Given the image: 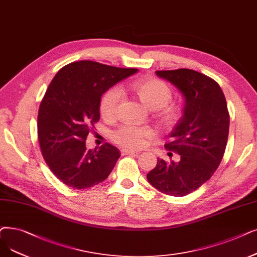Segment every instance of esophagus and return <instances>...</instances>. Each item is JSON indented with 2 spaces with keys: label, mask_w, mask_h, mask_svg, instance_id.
<instances>
[{
  "label": "esophagus",
  "mask_w": 257,
  "mask_h": 257,
  "mask_svg": "<svg viewBox=\"0 0 257 257\" xmlns=\"http://www.w3.org/2000/svg\"><path fill=\"white\" fill-rule=\"evenodd\" d=\"M120 154L121 155H138L139 152L138 151H135V150H130V149H121L120 150Z\"/></svg>",
  "instance_id": "esophagus-1"
}]
</instances>
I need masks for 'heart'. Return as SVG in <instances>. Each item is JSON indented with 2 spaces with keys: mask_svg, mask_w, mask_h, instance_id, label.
Wrapping results in <instances>:
<instances>
[{
  "mask_svg": "<svg viewBox=\"0 0 257 257\" xmlns=\"http://www.w3.org/2000/svg\"><path fill=\"white\" fill-rule=\"evenodd\" d=\"M121 89L136 93L143 104L152 110H156L158 117L166 126H176L184 116V109L182 106L169 103L172 98V90L160 79H156V77L141 79L124 85ZM121 96V90L117 86L109 88L104 93L99 102V112L104 118L111 119L116 116ZM152 136L153 130L150 127L138 126L127 122L112 133V140L121 147L139 149L142 148L146 144V141Z\"/></svg>",
  "mask_w": 257,
  "mask_h": 257,
  "instance_id": "b5f03b06",
  "label": "heart"
}]
</instances>
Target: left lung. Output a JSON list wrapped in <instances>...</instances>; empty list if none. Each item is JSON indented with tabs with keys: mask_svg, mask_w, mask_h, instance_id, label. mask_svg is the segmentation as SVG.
<instances>
[{
	"mask_svg": "<svg viewBox=\"0 0 257 257\" xmlns=\"http://www.w3.org/2000/svg\"><path fill=\"white\" fill-rule=\"evenodd\" d=\"M156 74L185 97L184 116L171 133L172 140L165 144L167 150L181 155V161L158 159L147 180L167 195L185 196L213 175L224 156L230 124L226 97L213 79L195 70H159Z\"/></svg>",
	"mask_w": 257,
	"mask_h": 257,
	"instance_id": "1",
	"label": "left lung"
}]
</instances>
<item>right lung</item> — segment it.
<instances>
[{
    "instance_id": "1",
    "label": "right lung",
    "mask_w": 257,
    "mask_h": 257,
    "mask_svg": "<svg viewBox=\"0 0 257 257\" xmlns=\"http://www.w3.org/2000/svg\"><path fill=\"white\" fill-rule=\"evenodd\" d=\"M92 61L73 62L59 70L39 108L38 138L44 160L59 180L73 189H88L105 181L119 151L105 143L86 149L89 132L99 119V102L110 87L136 73Z\"/></svg>"
}]
</instances>
